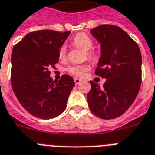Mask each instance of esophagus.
Masks as SVG:
<instances>
[{"instance_id":"1","label":"esophagus","mask_w":155,"mask_h":155,"mask_svg":"<svg viewBox=\"0 0 155 155\" xmlns=\"http://www.w3.org/2000/svg\"><path fill=\"white\" fill-rule=\"evenodd\" d=\"M74 81H75V84H80V83L82 82V80H80V79H78V78H74Z\"/></svg>"}]
</instances>
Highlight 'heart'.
Listing matches in <instances>:
<instances>
[{
	"instance_id": "1",
	"label": "heart",
	"mask_w": 155,
	"mask_h": 155,
	"mask_svg": "<svg viewBox=\"0 0 155 155\" xmlns=\"http://www.w3.org/2000/svg\"><path fill=\"white\" fill-rule=\"evenodd\" d=\"M73 44L75 47L80 48L86 51V56L87 58L95 60L97 59V54L93 51H90V50L92 49L93 47V42L87 35L85 34H79L73 38ZM66 53H67V49L65 46H62L59 49L58 52V56L61 59H63L66 57ZM88 69V67L87 65H73L70 66L68 68V71L71 74L75 76H82L84 73Z\"/></svg>"
}]
</instances>
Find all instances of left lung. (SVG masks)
I'll use <instances>...</instances> for the list:
<instances>
[{
    "mask_svg": "<svg viewBox=\"0 0 155 155\" xmlns=\"http://www.w3.org/2000/svg\"><path fill=\"white\" fill-rule=\"evenodd\" d=\"M101 46L95 73L106 81L101 87L90 81L87 100L92 113L101 119L122 115L134 101L142 77L139 47L121 28L102 25L90 30Z\"/></svg>",
    "mask_w": 155,
    "mask_h": 155,
    "instance_id": "8db88e82",
    "label": "left lung"
}]
</instances>
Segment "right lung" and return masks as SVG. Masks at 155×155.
Masks as SVG:
<instances>
[{"label":"right lung","instance_id":"add662e5","mask_svg":"<svg viewBox=\"0 0 155 155\" xmlns=\"http://www.w3.org/2000/svg\"><path fill=\"white\" fill-rule=\"evenodd\" d=\"M44 30L29 33L12 52L11 84L18 101L35 117L51 119L65 110L75 82L63 75L54 81L50 67L58 62V52L70 35Z\"/></svg>","mask_w":155,"mask_h":155}]
</instances>
